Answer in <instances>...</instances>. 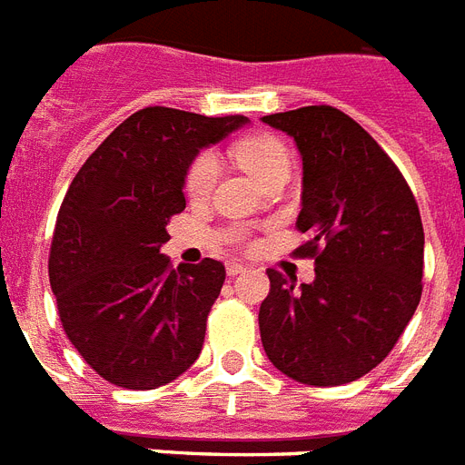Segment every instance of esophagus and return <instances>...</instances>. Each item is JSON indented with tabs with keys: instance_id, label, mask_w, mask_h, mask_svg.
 <instances>
[{
	"instance_id": "34e87169",
	"label": "esophagus",
	"mask_w": 465,
	"mask_h": 465,
	"mask_svg": "<svg viewBox=\"0 0 465 465\" xmlns=\"http://www.w3.org/2000/svg\"><path fill=\"white\" fill-rule=\"evenodd\" d=\"M244 271H247L244 263H237V262L228 263V276H240V273H244Z\"/></svg>"
}]
</instances>
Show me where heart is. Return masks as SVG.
<instances>
[{"label": "heart", "instance_id": "1", "mask_svg": "<svg viewBox=\"0 0 465 465\" xmlns=\"http://www.w3.org/2000/svg\"><path fill=\"white\" fill-rule=\"evenodd\" d=\"M232 155L240 163V168L247 170L259 184L273 173H278V170H288V163H291L283 143L273 139V136H269V134L247 136V139H242L232 148ZM215 177H218V161H215V155L209 153V151L196 155V161L187 170V180H184L187 194L194 196V199L206 196L211 192V187H213Z\"/></svg>", "mask_w": 465, "mask_h": 465}]
</instances>
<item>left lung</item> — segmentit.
Returning <instances> with one entry per match:
<instances>
[{"label":"left lung","instance_id":"8db88e82","mask_svg":"<svg viewBox=\"0 0 465 465\" xmlns=\"http://www.w3.org/2000/svg\"><path fill=\"white\" fill-rule=\"evenodd\" d=\"M302 155L297 230L314 281L269 269L259 310L276 370L310 386L360 380L391 352L422 295L425 232L415 196L377 141L348 114L310 105L262 117Z\"/></svg>","mask_w":465,"mask_h":465}]
</instances>
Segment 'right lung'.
<instances>
[{
    "instance_id": "right-lung-1",
    "label": "right lung",
    "mask_w": 465,
    "mask_h": 465,
    "mask_svg": "<svg viewBox=\"0 0 465 465\" xmlns=\"http://www.w3.org/2000/svg\"><path fill=\"white\" fill-rule=\"evenodd\" d=\"M247 124L143 107L114 129L69 184L50 250V285L81 358L122 389L170 384L194 365L225 266H170L161 247L184 211V180L202 148Z\"/></svg>"
}]
</instances>
